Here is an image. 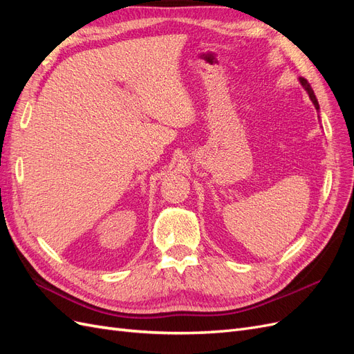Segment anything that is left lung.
Returning a JSON list of instances; mask_svg holds the SVG:
<instances>
[{"instance_id":"8db88e82","label":"left lung","mask_w":354,"mask_h":354,"mask_svg":"<svg viewBox=\"0 0 354 354\" xmlns=\"http://www.w3.org/2000/svg\"><path fill=\"white\" fill-rule=\"evenodd\" d=\"M299 82H301V85H303V88L307 91V94H308V97H310V100L313 102V104H315V108H316V111H319V102H317V99H316V95H315V91H313V88L310 87V84L307 82V80H304V78H299Z\"/></svg>"}]
</instances>
